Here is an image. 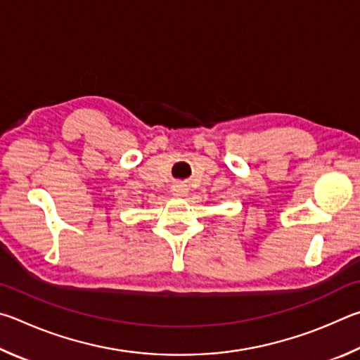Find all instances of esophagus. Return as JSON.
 <instances>
[{
	"instance_id": "obj_1",
	"label": "esophagus",
	"mask_w": 360,
	"mask_h": 360,
	"mask_svg": "<svg viewBox=\"0 0 360 360\" xmlns=\"http://www.w3.org/2000/svg\"><path fill=\"white\" fill-rule=\"evenodd\" d=\"M172 193L175 194V196H185V194L188 193V186L184 184H175L172 186Z\"/></svg>"
}]
</instances>
